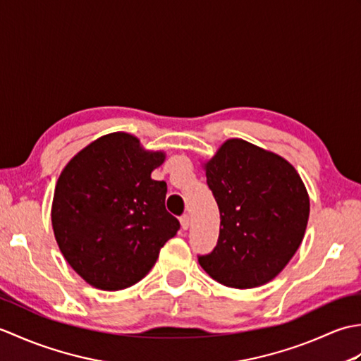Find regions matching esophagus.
Masks as SVG:
<instances>
[{"instance_id": "esophagus-1", "label": "esophagus", "mask_w": 361, "mask_h": 361, "mask_svg": "<svg viewBox=\"0 0 361 361\" xmlns=\"http://www.w3.org/2000/svg\"><path fill=\"white\" fill-rule=\"evenodd\" d=\"M180 224H181L183 229H188L190 226V217L188 216V214H185V216L180 219Z\"/></svg>"}]
</instances>
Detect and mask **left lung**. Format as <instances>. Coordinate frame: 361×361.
<instances>
[{
	"label": "left lung",
	"instance_id": "8db88e82",
	"mask_svg": "<svg viewBox=\"0 0 361 361\" xmlns=\"http://www.w3.org/2000/svg\"><path fill=\"white\" fill-rule=\"evenodd\" d=\"M220 211V234L198 264L214 281L255 288L278 276L304 239L310 198L286 158L233 137L203 164Z\"/></svg>",
	"mask_w": 361,
	"mask_h": 361
}]
</instances>
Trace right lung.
<instances>
[{"instance_id": "obj_1", "label": "right lung", "mask_w": 361, "mask_h": 361, "mask_svg": "<svg viewBox=\"0 0 361 361\" xmlns=\"http://www.w3.org/2000/svg\"><path fill=\"white\" fill-rule=\"evenodd\" d=\"M166 153L114 132L74 155L54 190L51 221L66 262L94 288L135 286L180 229L166 211V181L152 180Z\"/></svg>"}]
</instances>
